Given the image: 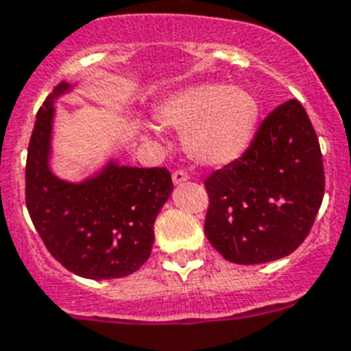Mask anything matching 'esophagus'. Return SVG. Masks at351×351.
<instances>
[{
  "mask_svg": "<svg viewBox=\"0 0 351 351\" xmlns=\"http://www.w3.org/2000/svg\"><path fill=\"white\" fill-rule=\"evenodd\" d=\"M187 180H189V175H187L185 171H175V173H173V184L175 185H180Z\"/></svg>",
  "mask_w": 351,
  "mask_h": 351,
  "instance_id": "esophagus-1",
  "label": "esophagus"
}]
</instances>
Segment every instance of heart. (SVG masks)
<instances>
[{"label":"heart","instance_id":"b5f03b06","mask_svg":"<svg viewBox=\"0 0 351 351\" xmlns=\"http://www.w3.org/2000/svg\"><path fill=\"white\" fill-rule=\"evenodd\" d=\"M153 113L162 126L184 131V147L193 160L221 167L250 147L261 106L250 90L204 82L164 97Z\"/></svg>","mask_w":351,"mask_h":351}]
</instances>
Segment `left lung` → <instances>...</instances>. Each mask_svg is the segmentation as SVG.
Masks as SVG:
<instances>
[{
    "mask_svg": "<svg viewBox=\"0 0 351 351\" xmlns=\"http://www.w3.org/2000/svg\"><path fill=\"white\" fill-rule=\"evenodd\" d=\"M205 189V236L225 259L256 265L292 254L324 195L323 155L301 102L276 108L245 155L215 171Z\"/></svg>",
    "mask_w": 351,
    "mask_h": 351,
    "instance_id": "8db88e82",
    "label": "left lung"
}]
</instances>
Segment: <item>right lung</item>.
Returning a JSON list of instances; mask_svg holds the SVG:
<instances>
[{
	"mask_svg": "<svg viewBox=\"0 0 351 351\" xmlns=\"http://www.w3.org/2000/svg\"><path fill=\"white\" fill-rule=\"evenodd\" d=\"M73 86L62 81L37 111L27 156V209L50 254L73 274L115 279L146 263L156 216L171 193L166 167L110 160L82 182L62 180L50 167L56 101Z\"/></svg>",
	"mask_w": 351,
	"mask_h": 351,
	"instance_id": "obj_1",
	"label": "right lung"
}]
</instances>
